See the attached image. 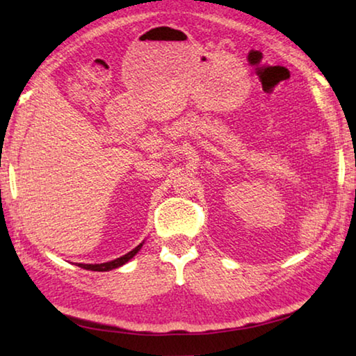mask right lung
Instances as JSON below:
<instances>
[{
    "instance_id": "1",
    "label": "right lung",
    "mask_w": 356,
    "mask_h": 356,
    "mask_svg": "<svg viewBox=\"0 0 356 356\" xmlns=\"http://www.w3.org/2000/svg\"><path fill=\"white\" fill-rule=\"evenodd\" d=\"M140 248H142V244H138V246L136 248V249H132L131 252H127L126 255H123V257H120V259H116V260H112V261H106V264H101V265H88V264H79V266L80 268H83V270H91V271H110V270H115V268H118V266H121V265H124V264H127V261H129L134 255H136L138 250H140Z\"/></svg>"
}]
</instances>
